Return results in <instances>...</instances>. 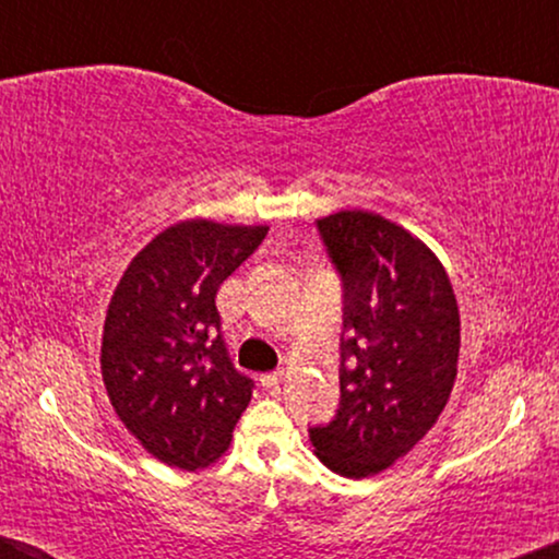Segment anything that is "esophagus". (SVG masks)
Returning a JSON list of instances; mask_svg holds the SVG:
<instances>
[{"label": "esophagus", "instance_id": "obj_1", "mask_svg": "<svg viewBox=\"0 0 559 559\" xmlns=\"http://www.w3.org/2000/svg\"><path fill=\"white\" fill-rule=\"evenodd\" d=\"M282 377H285V371L262 373V386H266V389H280V384H282Z\"/></svg>", "mask_w": 559, "mask_h": 559}]
</instances>
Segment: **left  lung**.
Returning <instances> with one entry per match:
<instances>
[{
    "label": "left lung",
    "instance_id": "obj_1",
    "mask_svg": "<svg viewBox=\"0 0 559 559\" xmlns=\"http://www.w3.org/2000/svg\"><path fill=\"white\" fill-rule=\"evenodd\" d=\"M346 287L341 404L312 427V453L346 478L407 455L445 409L461 354V310L445 266L423 239L373 211L318 218Z\"/></svg>",
    "mask_w": 559,
    "mask_h": 559
}]
</instances>
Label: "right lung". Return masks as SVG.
Here are the masks:
<instances>
[{"label":"right lung","instance_id":"add662e5","mask_svg":"<svg viewBox=\"0 0 559 559\" xmlns=\"http://www.w3.org/2000/svg\"><path fill=\"white\" fill-rule=\"evenodd\" d=\"M266 231L211 218L167 226L129 262L106 308V394L129 435L170 468H209L249 407L251 381L213 328L218 287Z\"/></svg>","mask_w":559,"mask_h":559}]
</instances>
